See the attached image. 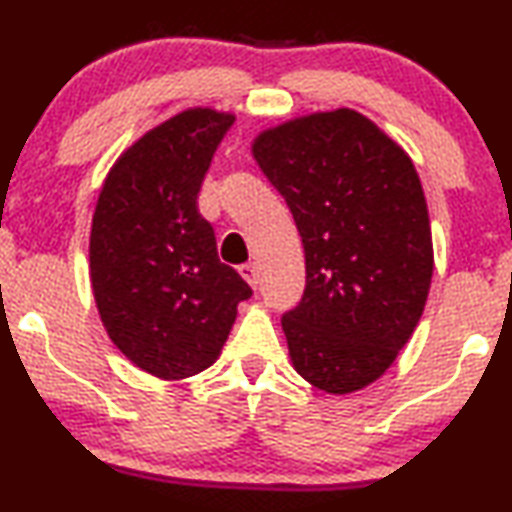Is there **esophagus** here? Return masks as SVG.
I'll return each instance as SVG.
<instances>
[{
  "instance_id": "esophagus-1",
  "label": "esophagus",
  "mask_w": 512,
  "mask_h": 512,
  "mask_svg": "<svg viewBox=\"0 0 512 512\" xmlns=\"http://www.w3.org/2000/svg\"><path fill=\"white\" fill-rule=\"evenodd\" d=\"M237 270H240V275H242L244 282H247L251 289H256V286H258V270H256V265L254 263H244Z\"/></svg>"
}]
</instances>
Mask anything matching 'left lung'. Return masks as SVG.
Returning <instances> with one entry per match:
<instances>
[{
    "mask_svg": "<svg viewBox=\"0 0 512 512\" xmlns=\"http://www.w3.org/2000/svg\"><path fill=\"white\" fill-rule=\"evenodd\" d=\"M251 156L289 205L307 284L282 328L293 370L333 396L387 373L422 319L431 221L412 158L354 109L258 132Z\"/></svg>",
    "mask_w": 512,
    "mask_h": 512,
    "instance_id": "left-lung-1",
    "label": "left lung"
}]
</instances>
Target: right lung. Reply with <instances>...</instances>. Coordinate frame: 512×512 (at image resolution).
<instances>
[{
    "label": "right lung",
    "mask_w": 512,
    "mask_h": 512,
    "mask_svg": "<svg viewBox=\"0 0 512 512\" xmlns=\"http://www.w3.org/2000/svg\"><path fill=\"white\" fill-rule=\"evenodd\" d=\"M233 111L188 107L132 142L104 177L88 244L102 326L132 366L186 380L221 356L249 284L219 261L200 184Z\"/></svg>",
    "instance_id": "obj_1"
}]
</instances>
